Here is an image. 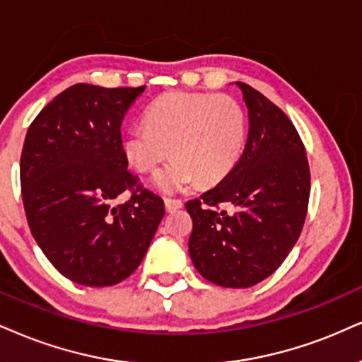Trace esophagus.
I'll list each match as a JSON object with an SVG mask.
<instances>
[{
	"label": "esophagus",
	"instance_id": "34e87169",
	"mask_svg": "<svg viewBox=\"0 0 362 362\" xmlns=\"http://www.w3.org/2000/svg\"><path fill=\"white\" fill-rule=\"evenodd\" d=\"M164 206H166V211L173 213V211H176V209L182 208V202H181V199H169V198H166V199H164Z\"/></svg>",
	"mask_w": 362,
	"mask_h": 362
}]
</instances>
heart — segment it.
I'll return each mask as SVG.
<instances>
[{"label": "heart", "mask_w": 362, "mask_h": 362, "mask_svg": "<svg viewBox=\"0 0 362 362\" xmlns=\"http://www.w3.org/2000/svg\"><path fill=\"white\" fill-rule=\"evenodd\" d=\"M245 142L247 117L233 97L171 92L149 105L144 124L127 129L122 151L141 174L154 173L171 153L174 159L154 185L173 194L198 180L204 185L223 180L242 158Z\"/></svg>", "instance_id": "1"}]
</instances>
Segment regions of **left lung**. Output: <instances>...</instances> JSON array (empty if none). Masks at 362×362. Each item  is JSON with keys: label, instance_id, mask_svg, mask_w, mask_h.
Returning <instances> with one entry per match:
<instances>
[{"label": "left lung", "instance_id": "1", "mask_svg": "<svg viewBox=\"0 0 362 362\" xmlns=\"http://www.w3.org/2000/svg\"><path fill=\"white\" fill-rule=\"evenodd\" d=\"M250 129L243 154L223 180L189 199V255L220 287H252L282 265L304 226L310 169L296 126L280 107L243 82ZM234 211L226 214L221 204Z\"/></svg>", "mask_w": 362, "mask_h": 362}]
</instances>
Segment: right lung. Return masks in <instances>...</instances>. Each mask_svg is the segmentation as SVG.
Instances as JSON below:
<instances>
[{
    "label": "right lung",
    "mask_w": 362,
    "mask_h": 362,
    "mask_svg": "<svg viewBox=\"0 0 362 362\" xmlns=\"http://www.w3.org/2000/svg\"><path fill=\"white\" fill-rule=\"evenodd\" d=\"M142 87L77 83L42 109L20 159L31 235L62 275L109 287L141 265L164 202L127 171L120 126ZM127 190L122 205L112 202Z\"/></svg>",
    "instance_id": "obj_1"
}]
</instances>
